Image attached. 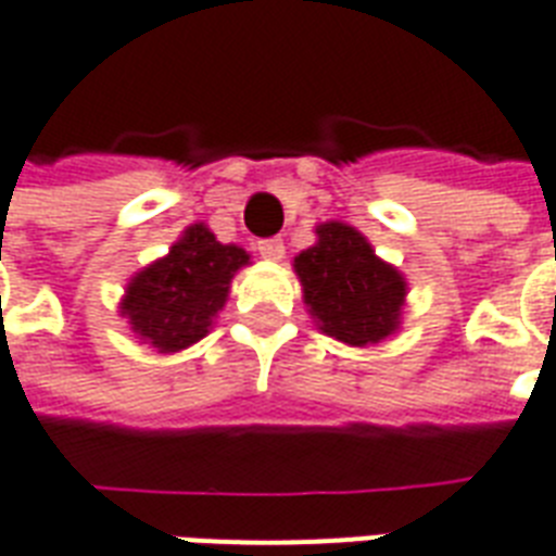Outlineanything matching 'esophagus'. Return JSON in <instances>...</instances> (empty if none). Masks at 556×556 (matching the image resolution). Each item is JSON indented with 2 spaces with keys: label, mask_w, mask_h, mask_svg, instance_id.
<instances>
[{
  "label": "esophagus",
  "mask_w": 556,
  "mask_h": 556,
  "mask_svg": "<svg viewBox=\"0 0 556 556\" xmlns=\"http://www.w3.org/2000/svg\"><path fill=\"white\" fill-rule=\"evenodd\" d=\"M257 252H261V257H264V261H281L283 257V243L281 240H261V243H257Z\"/></svg>",
  "instance_id": "1"
}]
</instances>
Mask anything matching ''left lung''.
Returning a JSON list of instances; mask_svg holds the SVG:
<instances>
[{
    "label": "left lung",
    "instance_id": "obj_1",
    "mask_svg": "<svg viewBox=\"0 0 556 556\" xmlns=\"http://www.w3.org/2000/svg\"><path fill=\"white\" fill-rule=\"evenodd\" d=\"M316 235L292 266L318 330L356 348L391 337L400 327L406 278L348 223H321Z\"/></svg>",
    "mask_w": 556,
    "mask_h": 556
}]
</instances>
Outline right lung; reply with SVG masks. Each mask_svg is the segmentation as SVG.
I'll return each instance as SVG.
<instances>
[{
	"label": "right lung",
	"mask_w": 556,
	"mask_h": 556,
	"mask_svg": "<svg viewBox=\"0 0 556 556\" xmlns=\"http://www.w3.org/2000/svg\"><path fill=\"white\" fill-rule=\"evenodd\" d=\"M249 255L235 243H219L193 223L165 257L132 275L122 299V316L132 333L159 354H176L200 342L229 299V283Z\"/></svg>",
	"instance_id": "add662e5"
}]
</instances>
